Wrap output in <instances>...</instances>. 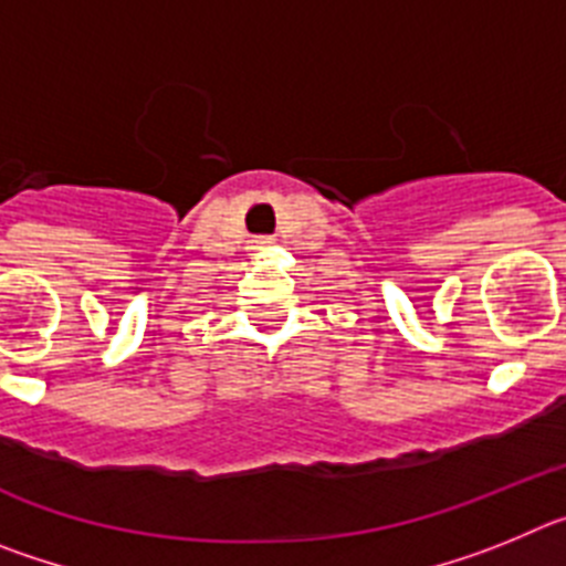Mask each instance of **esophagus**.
Returning a JSON list of instances; mask_svg holds the SVG:
<instances>
[{"label":"esophagus","mask_w":566,"mask_h":566,"mask_svg":"<svg viewBox=\"0 0 566 566\" xmlns=\"http://www.w3.org/2000/svg\"><path fill=\"white\" fill-rule=\"evenodd\" d=\"M266 243H269V238H263V240H258V249H260V247H266Z\"/></svg>","instance_id":"obj_1"}]
</instances>
